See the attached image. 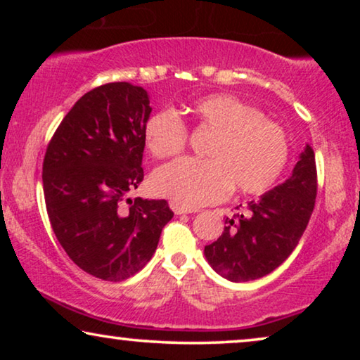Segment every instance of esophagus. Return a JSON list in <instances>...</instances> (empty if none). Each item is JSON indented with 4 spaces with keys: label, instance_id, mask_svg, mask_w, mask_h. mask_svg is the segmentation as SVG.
I'll use <instances>...</instances> for the list:
<instances>
[{
    "label": "esophagus",
    "instance_id": "1",
    "mask_svg": "<svg viewBox=\"0 0 360 360\" xmlns=\"http://www.w3.org/2000/svg\"><path fill=\"white\" fill-rule=\"evenodd\" d=\"M172 210H174L175 214H190V213H196V208H186L184 205L179 203H172Z\"/></svg>",
    "mask_w": 360,
    "mask_h": 360
}]
</instances>
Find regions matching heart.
<instances>
[{
    "label": "heart",
    "instance_id": "obj_1",
    "mask_svg": "<svg viewBox=\"0 0 360 360\" xmlns=\"http://www.w3.org/2000/svg\"><path fill=\"white\" fill-rule=\"evenodd\" d=\"M188 117L196 131L211 134L205 146L208 160H181L154 176L159 195L186 208L218 203L236 191L262 195L283 174L290 157L285 129L257 108L233 95H210L191 103ZM144 142L155 159H176L188 144V129L172 110L146 121Z\"/></svg>",
    "mask_w": 360,
    "mask_h": 360
}]
</instances>
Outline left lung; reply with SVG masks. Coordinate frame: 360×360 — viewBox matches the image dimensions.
<instances>
[{
	"label": "left lung",
	"mask_w": 360,
	"mask_h": 360,
	"mask_svg": "<svg viewBox=\"0 0 360 360\" xmlns=\"http://www.w3.org/2000/svg\"><path fill=\"white\" fill-rule=\"evenodd\" d=\"M316 193V160L307 146L285 184L250 201L245 213L226 218L223 234L205 245L211 267L231 282H249L274 272L302 239Z\"/></svg>",
	"instance_id": "1"
}]
</instances>
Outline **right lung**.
I'll return each mask as SVG.
<instances>
[{
	"mask_svg": "<svg viewBox=\"0 0 360 360\" xmlns=\"http://www.w3.org/2000/svg\"><path fill=\"white\" fill-rule=\"evenodd\" d=\"M150 111L144 88L127 82L93 88L67 112L44 157L53 234L73 264L108 282L139 272L174 218L165 200L126 198L144 180Z\"/></svg>",
	"mask_w": 360,
	"mask_h": 360,
	"instance_id": "1",
	"label": "right lung"
}]
</instances>
